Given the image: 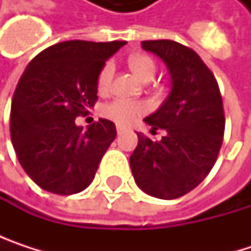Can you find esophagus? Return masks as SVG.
<instances>
[{"instance_id":"34e87169","label":"esophagus","mask_w":251,"mask_h":251,"mask_svg":"<svg viewBox=\"0 0 251 251\" xmlns=\"http://www.w3.org/2000/svg\"><path fill=\"white\" fill-rule=\"evenodd\" d=\"M116 130H118V135H122V133H125L127 129H126L125 126L118 125V126H116Z\"/></svg>"}]
</instances>
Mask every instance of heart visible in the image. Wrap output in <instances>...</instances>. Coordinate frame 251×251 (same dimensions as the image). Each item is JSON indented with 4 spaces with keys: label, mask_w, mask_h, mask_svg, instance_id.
Segmentation results:
<instances>
[{
    "label": "heart",
    "mask_w": 251,
    "mask_h": 251,
    "mask_svg": "<svg viewBox=\"0 0 251 251\" xmlns=\"http://www.w3.org/2000/svg\"><path fill=\"white\" fill-rule=\"evenodd\" d=\"M129 65L133 70V73L139 76L141 79H150L154 78L157 73L155 62L145 55H136L129 59ZM113 78V65L109 62L103 67V70L99 74L97 85L100 91H104L110 87ZM147 112V104L142 101H133V100H126V99H116L110 103H107L103 107V115L118 124L129 125L135 122L139 116H142Z\"/></svg>",
    "instance_id": "1"
}]
</instances>
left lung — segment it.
Masks as SVG:
<instances>
[{"label": "left lung", "mask_w": 251, "mask_h": 251, "mask_svg": "<svg viewBox=\"0 0 251 251\" xmlns=\"http://www.w3.org/2000/svg\"><path fill=\"white\" fill-rule=\"evenodd\" d=\"M142 49L163 59L172 91L145 122L164 129L160 141L138 135L130 155L135 183L147 195L176 199L193 190L214 167L226 118L218 82L201 56L173 40H144Z\"/></svg>", "instance_id": "8db88e82"}]
</instances>
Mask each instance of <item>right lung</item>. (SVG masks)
<instances>
[{
  "label": "right lung",
  "mask_w": 251,
  "mask_h": 251,
  "mask_svg": "<svg viewBox=\"0 0 251 251\" xmlns=\"http://www.w3.org/2000/svg\"><path fill=\"white\" fill-rule=\"evenodd\" d=\"M124 45L68 40L25 67L11 101L10 133L22 167L43 190L74 195L93 181L116 126L99 119L82 129L75 118L97 101L99 74Z\"/></svg>",
  "instance_id": "add662e5"
}]
</instances>
